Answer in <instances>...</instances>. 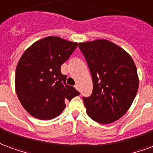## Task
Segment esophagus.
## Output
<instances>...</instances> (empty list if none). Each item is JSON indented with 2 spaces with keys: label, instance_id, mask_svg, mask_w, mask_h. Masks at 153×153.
<instances>
[{
  "label": "esophagus",
  "instance_id": "34e87169",
  "mask_svg": "<svg viewBox=\"0 0 153 153\" xmlns=\"http://www.w3.org/2000/svg\"><path fill=\"white\" fill-rule=\"evenodd\" d=\"M75 88H76V90H80V89H79V85H78L77 84L75 85Z\"/></svg>",
  "mask_w": 153,
  "mask_h": 153
}]
</instances>
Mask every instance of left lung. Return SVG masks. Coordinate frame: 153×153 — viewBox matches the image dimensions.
I'll list each match as a JSON object with an SVG mask.
<instances>
[{
    "mask_svg": "<svg viewBox=\"0 0 153 153\" xmlns=\"http://www.w3.org/2000/svg\"><path fill=\"white\" fill-rule=\"evenodd\" d=\"M92 75L93 92L83 98L86 113L100 124L117 121L130 108L139 88L135 63L126 51L105 39L79 43Z\"/></svg>",
    "mask_w": 153,
    "mask_h": 153,
    "instance_id": "obj_1",
    "label": "left lung"
}]
</instances>
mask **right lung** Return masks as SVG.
I'll return each mask as SVG.
<instances>
[{
    "mask_svg": "<svg viewBox=\"0 0 153 153\" xmlns=\"http://www.w3.org/2000/svg\"><path fill=\"white\" fill-rule=\"evenodd\" d=\"M76 47V42L51 36L34 42L21 56L15 71V91L33 117H56L66 108L65 101L80 94L66 84L67 76L60 71Z\"/></svg>",
    "mask_w": 153,
    "mask_h": 153,
    "instance_id": "add662e5",
    "label": "right lung"
}]
</instances>
